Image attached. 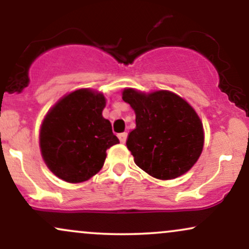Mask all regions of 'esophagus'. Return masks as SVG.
I'll return each instance as SVG.
<instances>
[{
  "instance_id": "obj_1",
  "label": "esophagus",
  "mask_w": 249,
  "mask_h": 249,
  "mask_svg": "<svg viewBox=\"0 0 249 249\" xmlns=\"http://www.w3.org/2000/svg\"><path fill=\"white\" fill-rule=\"evenodd\" d=\"M118 138H119V141H121L122 144H124V142H126V139H127V133L126 132L119 133L118 134Z\"/></svg>"
}]
</instances>
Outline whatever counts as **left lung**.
Instances as JSON below:
<instances>
[{
    "label": "left lung",
    "mask_w": 249,
    "mask_h": 249,
    "mask_svg": "<svg viewBox=\"0 0 249 249\" xmlns=\"http://www.w3.org/2000/svg\"><path fill=\"white\" fill-rule=\"evenodd\" d=\"M123 101L136 113L126 146L137 166L160 180L178 178L193 167L205 134L198 113L185 99L167 90L145 93L127 88Z\"/></svg>",
    "instance_id": "8db88e82"
}]
</instances>
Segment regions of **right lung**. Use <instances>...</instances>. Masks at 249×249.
Returning <instances> with one entry per match:
<instances>
[{"label":"right lung","instance_id":"add662e5","mask_svg":"<svg viewBox=\"0 0 249 249\" xmlns=\"http://www.w3.org/2000/svg\"><path fill=\"white\" fill-rule=\"evenodd\" d=\"M105 105L102 92L78 89L48 111L39 130V147L48 168L59 179L87 181L101 171L107 148L119 142L102 115Z\"/></svg>","mask_w":249,"mask_h":249}]
</instances>
